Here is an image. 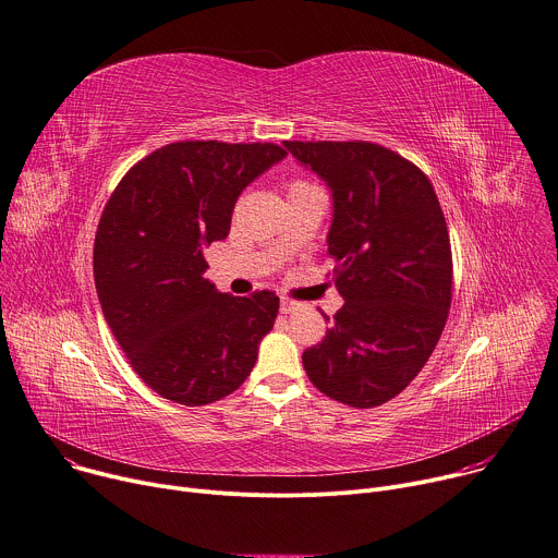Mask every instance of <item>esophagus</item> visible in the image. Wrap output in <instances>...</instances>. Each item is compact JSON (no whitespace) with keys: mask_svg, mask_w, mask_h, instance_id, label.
<instances>
[{"mask_svg":"<svg viewBox=\"0 0 558 558\" xmlns=\"http://www.w3.org/2000/svg\"><path fill=\"white\" fill-rule=\"evenodd\" d=\"M279 311H281V315H290V313L299 311V303H294V301H292V299H288V296H281V301H279Z\"/></svg>","mask_w":558,"mask_h":558,"instance_id":"esophagus-1","label":"esophagus"}]
</instances>
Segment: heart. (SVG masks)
Segmentation results:
<instances>
[{
  "instance_id": "obj_1",
  "label": "heart",
  "mask_w": 558,
  "mask_h": 558,
  "mask_svg": "<svg viewBox=\"0 0 558 558\" xmlns=\"http://www.w3.org/2000/svg\"><path fill=\"white\" fill-rule=\"evenodd\" d=\"M301 189H311V183L307 181H290V185H288V193H292V191H301Z\"/></svg>"
}]
</instances>
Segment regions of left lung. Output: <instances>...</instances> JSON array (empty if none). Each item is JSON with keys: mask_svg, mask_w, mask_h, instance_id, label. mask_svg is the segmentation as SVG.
Returning a JSON list of instances; mask_svg holds the SVG:
<instances>
[{"mask_svg": "<svg viewBox=\"0 0 558 558\" xmlns=\"http://www.w3.org/2000/svg\"><path fill=\"white\" fill-rule=\"evenodd\" d=\"M283 146L332 193L328 253L345 301L324 341L303 352L305 375L339 403L381 405L421 373L448 322L452 251L441 204L412 161L379 144Z\"/></svg>", "mask_w": 558, "mask_h": 558, "instance_id": "1", "label": "left lung"}]
</instances>
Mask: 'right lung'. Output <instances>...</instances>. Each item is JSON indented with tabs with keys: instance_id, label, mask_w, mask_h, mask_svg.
Masks as SVG:
<instances>
[{
	"instance_id": "1",
	"label": "right lung",
	"mask_w": 558,
	"mask_h": 558,
	"mask_svg": "<svg viewBox=\"0 0 558 558\" xmlns=\"http://www.w3.org/2000/svg\"><path fill=\"white\" fill-rule=\"evenodd\" d=\"M286 155L277 144L174 142L137 161L104 208L93 253L101 311L140 379L168 401H219L257 363L279 296L219 292L204 247L228 236L241 191Z\"/></svg>"
}]
</instances>
